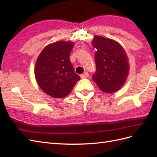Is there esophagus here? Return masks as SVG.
<instances>
[{"label":"esophagus","mask_w":157,"mask_h":157,"mask_svg":"<svg viewBox=\"0 0 157 157\" xmlns=\"http://www.w3.org/2000/svg\"><path fill=\"white\" fill-rule=\"evenodd\" d=\"M88 73H87V72H85V73H82V75H80V77H81V78H88Z\"/></svg>","instance_id":"1"}]
</instances>
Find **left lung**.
Segmentation results:
<instances>
[{"mask_svg":"<svg viewBox=\"0 0 157 157\" xmlns=\"http://www.w3.org/2000/svg\"><path fill=\"white\" fill-rule=\"evenodd\" d=\"M96 48V70L92 79L106 93L118 91L124 85L129 70L128 58L125 50L113 40L94 36L92 42Z\"/></svg>","mask_w":157,"mask_h":157,"instance_id":"obj_1","label":"left lung"}]
</instances>
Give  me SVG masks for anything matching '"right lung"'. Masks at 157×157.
Returning a JSON list of instances; mask_svg holds the SVG:
<instances>
[{"label":"right lung","instance_id":"add662e5","mask_svg":"<svg viewBox=\"0 0 157 157\" xmlns=\"http://www.w3.org/2000/svg\"><path fill=\"white\" fill-rule=\"evenodd\" d=\"M74 46L70 41H58L47 45L36 60L35 78L40 88L53 98L67 96L80 77L69 60Z\"/></svg>","mask_w":157,"mask_h":157}]
</instances>
